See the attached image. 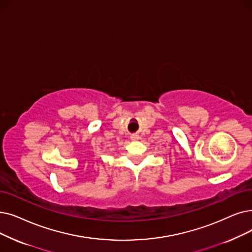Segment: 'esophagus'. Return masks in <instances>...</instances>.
<instances>
[{"label": "esophagus", "instance_id": "esophagus-1", "mask_svg": "<svg viewBox=\"0 0 252 252\" xmlns=\"http://www.w3.org/2000/svg\"><path fill=\"white\" fill-rule=\"evenodd\" d=\"M130 139H132V140H138L139 136L137 134H133V135H130Z\"/></svg>", "mask_w": 252, "mask_h": 252}]
</instances>
